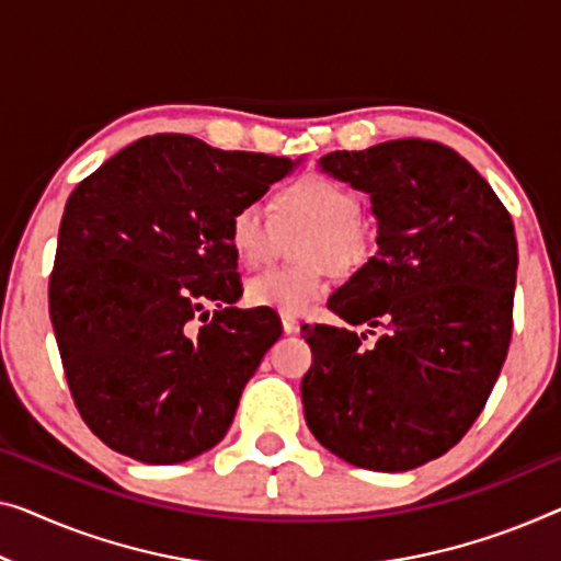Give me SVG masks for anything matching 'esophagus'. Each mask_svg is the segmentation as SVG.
<instances>
[{
  "label": "esophagus",
  "instance_id": "esophagus-1",
  "mask_svg": "<svg viewBox=\"0 0 561 561\" xmlns=\"http://www.w3.org/2000/svg\"><path fill=\"white\" fill-rule=\"evenodd\" d=\"M282 330H284V334H295V332L299 330V324H297L295 317L284 314V317H282Z\"/></svg>",
  "mask_w": 561,
  "mask_h": 561
}]
</instances>
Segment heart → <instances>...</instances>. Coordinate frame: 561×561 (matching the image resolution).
<instances>
[{
	"instance_id": "1",
	"label": "heart",
	"mask_w": 561,
	"mask_h": 561,
	"mask_svg": "<svg viewBox=\"0 0 561 561\" xmlns=\"http://www.w3.org/2000/svg\"><path fill=\"white\" fill-rule=\"evenodd\" d=\"M274 224L262 206L249 201L233 208L227 241L247 270H256L277 252L279 231L309 227L302 241V270H270L247 282V302L282 314H302L328 295V270L360 266L370 249L360 227V198L345 183L322 173H307L274 196Z\"/></svg>"
}]
</instances>
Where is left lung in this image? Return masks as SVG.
Here are the masks:
<instances>
[{
  "label": "left lung",
  "instance_id": "8db88e82",
  "mask_svg": "<svg viewBox=\"0 0 561 561\" xmlns=\"http://www.w3.org/2000/svg\"><path fill=\"white\" fill-rule=\"evenodd\" d=\"M320 169L370 196L378 219V252L330 309L382 334L365 347V334L305 324L307 425L342 461L411 471L466 436L506 360L519 266L512 216L436 140L334 150Z\"/></svg>",
  "mask_w": 561,
  "mask_h": 561
}]
</instances>
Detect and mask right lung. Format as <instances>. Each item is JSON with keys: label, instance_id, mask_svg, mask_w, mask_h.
<instances>
[{"label": "right lung", "instance_id": "1", "mask_svg": "<svg viewBox=\"0 0 561 561\" xmlns=\"http://www.w3.org/2000/svg\"><path fill=\"white\" fill-rule=\"evenodd\" d=\"M297 163L161 133L67 198L49 320L75 405L105 446L163 466L227 436L282 334L270 309L231 307L241 284L227 224ZM206 304L220 307L211 321Z\"/></svg>", "mask_w": 561, "mask_h": 561}]
</instances>
